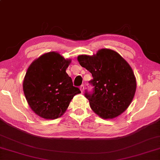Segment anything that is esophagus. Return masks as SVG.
<instances>
[{
    "instance_id": "34e87169",
    "label": "esophagus",
    "mask_w": 160,
    "mask_h": 160,
    "mask_svg": "<svg viewBox=\"0 0 160 160\" xmlns=\"http://www.w3.org/2000/svg\"><path fill=\"white\" fill-rule=\"evenodd\" d=\"M79 89H80V90H81V92H83V90H84V86H83V85H81V86H80Z\"/></svg>"
}]
</instances>
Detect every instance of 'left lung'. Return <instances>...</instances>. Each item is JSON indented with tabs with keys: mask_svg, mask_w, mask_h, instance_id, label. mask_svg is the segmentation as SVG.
<instances>
[{
	"mask_svg": "<svg viewBox=\"0 0 160 160\" xmlns=\"http://www.w3.org/2000/svg\"><path fill=\"white\" fill-rule=\"evenodd\" d=\"M81 67L92 74V94L85 93L90 107L103 119H113L130 105L137 89L134 72L120 54L110 49H101L92 56L79 55Z\"/></svg>",
	"mask_w": 160,
	"mask_h": 160,
	"instance_id": "obj_1",
	"label": "left lung"
}]
</instances>
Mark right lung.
Returning <instances> with one entry per match:
<instances>
[{
  "mask_svg": "<svg viewBox=\"0 0 160 160\" xmlns=\"http://www.w3.org/2000/svg\"><path fill=\"white\" fill-rule=\"evenodd\" d=\"M71 61L51 52L33 61L27 70L23 81L24 95L31 109L42 118L62 116L74 96L81 93L66 73Z\"/></svg>",
  "mask_w": 160,
  "mask_h": 160,
  "instance_id": "obj_1",
  "label": "right lung"
}]
</instances>
